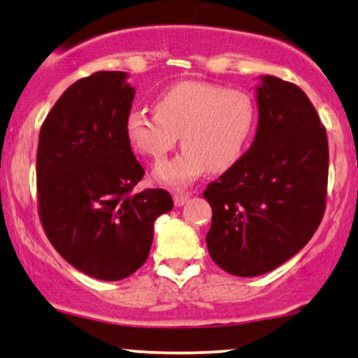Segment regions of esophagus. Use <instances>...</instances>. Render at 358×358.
Listing matches in <instances>:
<instances>
[{"instance_id": "1", "label": "esophagus", "mask_w": 358, "mask_h": 358, "mask_svg": "<svg viewBox=\"0 0 358 358\" xmlns=\"http://www.w3.org/2000/svg\"><path fill=\"white\" fill-rule=\"evenodd\" d=\"M189 197H190V194L176 192L174 194V205H176V207H182V205L189 200Z\"/></svg>"}]
</instances>
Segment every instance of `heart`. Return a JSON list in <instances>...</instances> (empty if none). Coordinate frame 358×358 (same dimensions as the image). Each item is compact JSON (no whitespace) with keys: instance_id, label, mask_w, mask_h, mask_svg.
<instances>
[{"instance_id":"b5f03b06","label":"heart","mask_w":358,"mask_h":358,"mask_svg":"<svg viewBox=\"0 0 358 358\" xmlns=\"http://www.w3.org/2000/svg\"><path fill=\"white\" fill-rule=\"evenodd\" d=\"M155 112L131 110L125 135L131 148L155 161H163L180 135L182 151L155 169L156 180L176 187L207 169H231L246 153L257 124V106L249 92L207 81L166 87L156 97Z\"/></svg>"}]
</instances>
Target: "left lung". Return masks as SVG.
Masks as SVG:
<instances>
[{
	"label": "left lung",
	"instance_id": "left-lung-1",
	"mask_svg": "<svg viewBox=\"0 0 358 358\" xmlns=\"http://www.w3.org/2000/svg\"><path fill=\"white\" fill-rule=\"evenodd\" d=\"M254 141L203 192L212 207L210 257L238 277H257L301 251L326 207V129L300 87L261 76Z\"/></svg>",
	"mask_w": 358,
	"mask_h": 358
}]
</instances>
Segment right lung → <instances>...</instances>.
Wrapping results in <instances>:
<instances>
[{
	"instance_id": "1",
	"label": "right lung",
	"mask_w": 358,
	"mask_h": 358,
	"mask_svg": "<svg viewBox=\"0 0 358 358\" xmlns=\"http://www.w3.org/2000/svg\"><path fill=\"white\" fill-rule=\"evenodd\" d=\"M125 71H97L60 96L37 148L38 213L68 264L99 280L143 266L155 222L173 208L164 189L131 194L143 178L125 135L135 97Z\"/></svg>"
}]
</instances>
